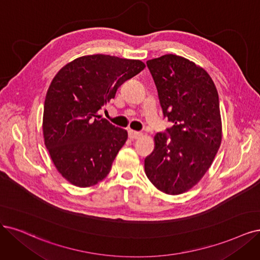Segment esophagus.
Returning a JSON list of instances; mask_svg holds the SVG:
<instances>
[{"label":"esophagus","mask_w":260,"mask_h":260,"mask_svg":"<svg viewBox=\"0 0 260 260\" xmlns=\"http://www.w3.org/2000/svg\"><path fill=\"white\" fill-rule=\"evenodd\" d=\"M141 136H142V133H140V132H136V131H133V129L128 131V137L132 140L139 139Z\"/></svg>","instance_id":"obj_1"}]
</instances>
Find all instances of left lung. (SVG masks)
<instances>
[{
  "instance_id": "obj_1",
  "label": "left lung",
  "mask_w": 260,
  "mask_h": 260,
  "mask_svg": "<svg viewBox=\"0 0 260 260\" xmlns=\"http://www.w3.org/2000/svg\"><path fill=\"white\" fill-rule=\"evenodd\" d=\"M147 65L164 117L174 125L155 135L145 171L157 189L179 195L205 176L220 146L218 94L210 75L183 56L165 54L147 61Z\"/></svg>"
}]
</instances>
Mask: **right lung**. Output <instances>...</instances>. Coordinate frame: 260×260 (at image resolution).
Instances as JSON below:
<instances>
[{
  "mask_svg": "<svg viewBox=\"0 0 260 260\" xmlns=\"http://www.w3.org/2000/svg\"><path fill=\"white\" fill-rule=\"evenodd\" d=\"M145 67L139 60L93 54L70 62L54 76L46 94L43 134L55 168L73 185L89 187L109 174L127 132L99 111Z\"/></svg>",
  "mask_w": 260,
  "mask_h": 260,
  "instance_id": "add662e5",
  "label": "right lung"
}]
</instances>
